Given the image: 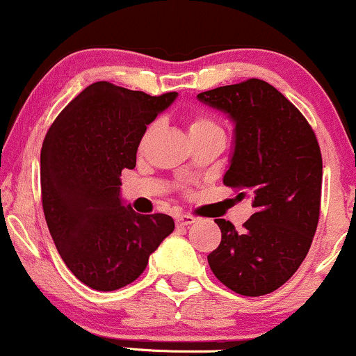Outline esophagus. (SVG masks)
I'll return each mask as SVG.
<instances>
[{
  "label": "esophagus",
  "mask_w": 356,
  "mask_h": 356,
  "mask_svg": "<svg viewBox=\"0 0 356 356\" xmlns=\"http://www.w3.org/2000/svg\"><path fill=\"white\" fill-rule=\"evenodd\" d=\"M195 220L197 219L191 214H179L177 218H175V224H177L179 227H186V226H191V224H194Z\"/></svg>",
  "instance_id": "obj_1"
}]
</instances>
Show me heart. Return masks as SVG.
I'll return each instance as SVG.
<instances>
[{"label": "heart", "mask_w": 356, "mask_h": 356, "mask_svg": "<svg viewBox=\"0 0 356 356\" xmlns=\"http://www.w3.org/2000/svg\"><path fill=\"white\" fill-rule=\"evenodd\" d=\"M187 120V129H189V136L192 140H199V138H209V137H216V138H226V132H224L222 125L216 120L214 117L209 115L206 112H191L186 115ZM157 124H150L142 134L140 142H138V147H144L147 138L152 136V132L155 130Z\"/></svg>", "instance_id": "1"}]
</instances>
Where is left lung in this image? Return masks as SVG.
I'll use <instances>...</instances> for the list:
<instances>
[{
  "label": "left lung",
  "mask_w": 356,
  "mask_h": 356,
  "mask_svg": "<svg viewBox=\"0 0 356 356\" xmlns=\"http://www.w3.org/2000/svg\"><path fill=\"white\" fill-rule=\"evenodd\" d=\"M197 99L234 120L236 145L224 186L254 207L243 231L216 219L222 238L207 261L238 295H268L298 271L316 232L323 179L318 138L303 113L264 80L224 85Z\"/></svg>",
  "instance_id": "1"
}]
</instances>
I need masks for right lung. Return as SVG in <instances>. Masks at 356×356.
<instances>
[{"instance_id":"add662e5","label":"right lung","mask_w":356,"mask_h":356,"mask_svg":"<svg viewBox=\"0 0 356 356\" xmlns=\"http://www.w3.org/2000/svg\"><path fill=\"white\" fill-rule=\"evenodd\" d=\"M175 97L97 81L48 129L40 159L44 219L63 263L88 288L113 291L136 281L174 231L170 216L137 214L118 194L147 125Z\"/></svg>"}]
</instances>
